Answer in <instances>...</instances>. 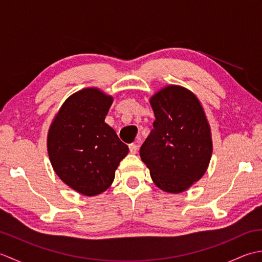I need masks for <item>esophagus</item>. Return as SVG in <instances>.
<instances>
[{
  "mask_svg": "<svg viewBox=\"0 0 262 262\" xmlns=\"http://www.w3.org/2000/svg\"><path fill=\"white\" fill-rule=\"evenodd\" d=\"M137 148H138L137 144H134V143L129 144V152H130L132 154H136V153H137Z\"/></svg>",
  "mask_w": 262,
  "mask_h": 262,
  "instance_id": "1",
  "label": "esophagus"
}]
</instances>
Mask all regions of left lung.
<instances>
[{"instance_id":"obj_1","label":"left lung","mask_w":262,"mask_h":262,"mask_svg":"<svg viewBox=\"0 0 262 262\" xmlns=\"http://www.w3.org/2000/svg\"><path fill=\"white\" fill-rule=\"evenodd\" d=\"M149 102L155 120L141 159L160 189L182 192L207 170L213 151L209 125L198 99L185 88L166 86Z\"/></svg>"}]
</instances>
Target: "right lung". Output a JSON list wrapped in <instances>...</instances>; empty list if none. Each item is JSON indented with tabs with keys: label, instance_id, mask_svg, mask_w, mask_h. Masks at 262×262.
<instances>
[{
	"label": "right lung",
	"instance_id": "obj_1",
	"mask_svg": "<svg viewBox=\"0 0 262 262\" xmlns=\"http://www.w3.org/2000/svg\"><path fill=\"white\" fill-rule=\"evenodd\" d=\"M113 98L98 89L71 96L49 128L47 148L57 176L84 196L107 190L128 153L116 132L104 122Z\"/></svg>",
	"mask_w": 262,
	"mask_h": 262
}]
</instances>
